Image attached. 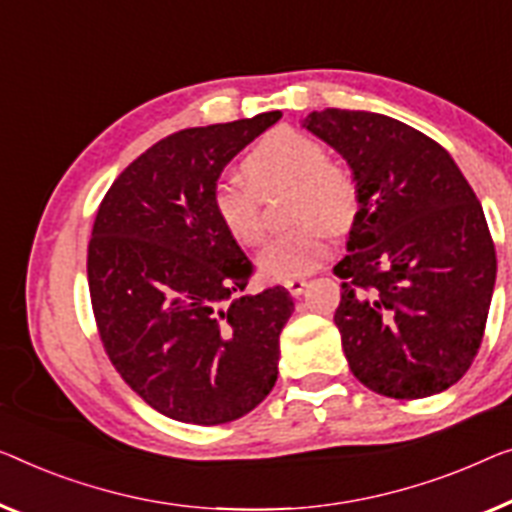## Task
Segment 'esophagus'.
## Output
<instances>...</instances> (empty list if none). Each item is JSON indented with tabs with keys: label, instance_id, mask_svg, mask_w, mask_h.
Returning a JSON list of instances; mask_svg holds the SVG:
<instances>
[{
	"label": "esophagus",
	"instance_id": "obj_1",
	"mask_svg": "<svg viewBox=\"0 0 512 512\" xmlns=\"http://www.w3.org/2000/svg\"><path fill=\"white\" fill-rule=\"evenodd\" d=\"M285 287H287V292L292 294V296H301V294H303V289L308 287V280H303V278H292V280H287V282H285Z\"/></svg>",
	"mask_w": 512,
	"mask_h": 512
}]
</instances>
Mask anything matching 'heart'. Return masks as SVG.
Returning <instances> with one entry per match:
<instances>
[{"instance_id":"1","label":"heart","mask_w":512,"mask_h":512,"mask_svg":"<svg viewBox=\"0 0 512 512\" xmlns=\"http://www.w3.org/2000/svg\"><path fill=\"white\" fill-rule=\"evenodd\" d=\"M241 170L246 181L223 179L213 186V211L241 246H257L264 236L259 195L289 186V218L299 223L278 234L259 253L266 278L308 276L331 253L329 230H345L356 213V186L347 170L329 163V151L294 128H273L259 140ZM325 224L322 226L321 223Z\"/></svg>"}]
</instances>
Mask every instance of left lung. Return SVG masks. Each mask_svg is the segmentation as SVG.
<instances>
[{
  "label": "left lung",
  "instance_id": "8db88e82",
  "mask_svg": "<svg viewBox=\"0 0 512 512\" xmlns=\"http://www.w3.org/2000/svg\"><path fill=\"white\" fill-rule=\"evenodd\" d=\"M352 167L358 211L335 310L349 370L395 400L437 395L478 354L497 255L451 154L402 121L329 108L301 121Z\"/></svg>",
  "mask_w": 512,
  "mask_h": 512
}]
</instances>
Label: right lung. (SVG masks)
<instances>
[{"label": "right lung", "instance_id": "add662e5", "mask_svg": "<svg viewBox=\"0 0 512 512\" xmlns=\"http://www.w3.org/2000/svg\"><path fill=\"white\" fill-rule=\"evenodd\" d=\"M282 112L167 135L119 174L98 207L87 278L103 347L160 414L220 425L278 379L285 287L236 296L253 276L213 211L220 172Z\"/></svg>", "mask_w": 512, "mask_h": 512}]
</instances>
